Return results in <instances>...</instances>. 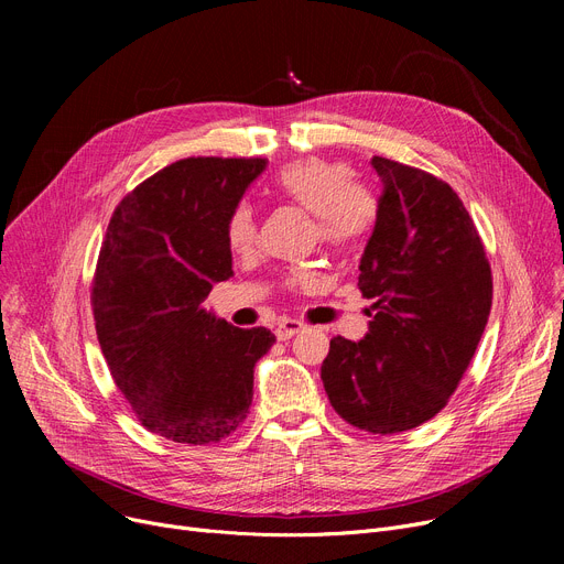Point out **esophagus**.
I'll use <instances>...</instances> for the list:
<instances>
[{
	"mask_svg": "<svg viewBox=\"0 0 564 564\" xmlns=\"http://www.w3.org/2000/svg\"><path fill=\"white\" fill-rule=\"evenodd\" d=\"M304 329V322H300V319H281L279 322V327H276V338L279 340H290L292 336H297L300 332Z\"/></svg>",
	"mask_w": 564,
	"mask_h": 564,
	"instance_id": "esophagus-1",
	"label": "esophagus"
}]
</instances>
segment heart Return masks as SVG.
<instances>
[{"label": "heart", "instance_id": "obj_1", "mask_svg": "<svg viewBox=\"0 0 564 564\" xmlns=\"http://www.w3.org/2000/svg\"><path fill=\"white\" fill-rule=\"evenodd\" d=\"M279 192L315 217L322 245L340 249L354 245L375 221V203L351 185V169L343 162L304 160L276 175ZM256 210L249 200L237 203L226 219V242L235 253H249L256 245ZM304 276H292L300 285Z\"/></svg>", "mask_w": 564, "mask_h": 564}]
</instances>
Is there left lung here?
I'll list each match as a JSON object with an SVG mask.
<instances>
[{
    "label": "left lung",
    "instance_id": "1",
    "mask_svg": "<svg viewBox=\"0 0 564 564\" xmlns=\"http://www.w3.org/2000/svg\"><path fill=\"white\" fill-rule=\"evenodd\" d=\"M377 221L359 264L372 300L359 343L332 338L324 391L338 416L370 434H398L448 404L491 311V267L455 189L432 173L372 158Z\"/></svg>",
    "mask_w": 564,
    "mask_h": 564
}]
</instances>
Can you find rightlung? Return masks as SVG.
Instances as JSON below:
<instances>
[{"instance_id": "add662e5", "label": "right lung", "mask_w": 564, "mask_h": 564, "mask_svg": "<svg viewBox=\"0 0 564 564\" xmlns=\"http://www.w3.org/2000/svg\"><path fill=\"white\" fill-rule=\"evenodd\" d=\"M264 166L177 160L118 203L107 226L91 292L100 349L139 423L169 441L207 446L240 427L253 368L276 343L203 308L232 274L226 219Z\"/></svg>"}]
</instances>
